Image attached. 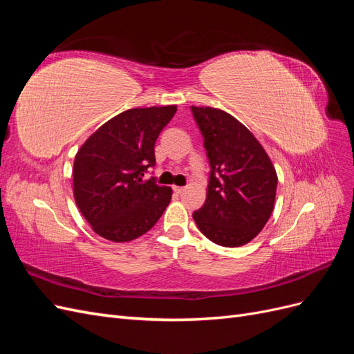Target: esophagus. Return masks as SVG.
I'll list each match as a JSON object with an SVG mask.
<instances>
[{"mask_svg": "<svg viewBox=\"0 0 354 354\" xmlns=\"http://www.w3.org/2000/svg\"><path fill=\"white\" fill-rule=\"evenodd\" d=\"M173 190L176 192L177 195H180V194H183V192H185V187H181V186H173Z\"/></svg>", "mask_w": 354, "mask_h": 354, "instance_id": "esophagus-1", "label": "esophagus"}]
</instances>
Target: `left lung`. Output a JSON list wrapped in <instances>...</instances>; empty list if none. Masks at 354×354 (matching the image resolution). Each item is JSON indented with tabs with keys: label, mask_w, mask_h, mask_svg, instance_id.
<instances>
[{
	"label": "left lung",
	"mask_w": 354,
	"mask_h": 354,
	"mask_svg": "<svg viewBox=\"0 0 354 354\" xmlns=\"http://www.w3.org/2000/svg\"><path fill=\"white\" fill-rule=\"evenodd\" d=\"M192 112L211 167L207 199L194 212V220L214 243L242 246L272 216L276 169L260 142L236 118L208 106H192Z\"/></svg>",
	"instance_id": "left-lung-1"
}]
</instances>
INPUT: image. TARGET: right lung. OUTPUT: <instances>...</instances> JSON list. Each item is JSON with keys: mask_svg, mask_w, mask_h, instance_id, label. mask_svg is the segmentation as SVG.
Wrapping results in <instances>:
<instances>
[{"mask_svg": "<svg viewBox=\"0 0 354 354\" xmlns=\"http://www.w3.org/2000/svg\"><path fill=\"white\" fill-rule=\"evenodd\" d=\"M177 106L128 109L104 122L80 147L73 162V198L99 236L130 242L151 230L173 190L145 180L155 165V143Z\"/></svg>", "mask_w": 354, "mask_h": 354, "instance_id": "obj_1", "label": "right lung"}]
</instances>
